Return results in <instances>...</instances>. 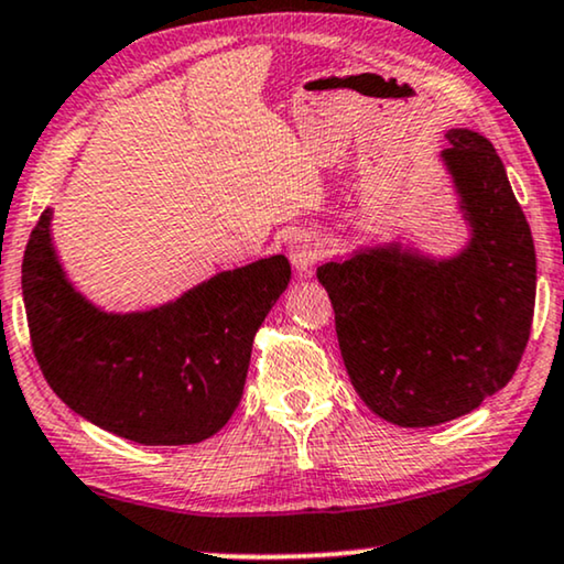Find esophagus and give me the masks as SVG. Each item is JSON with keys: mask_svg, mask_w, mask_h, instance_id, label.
<instances>
[{"mask_svg": "<svg viewBox=\"0 0 564 564\" xmlns=\"http://www.w3.org/2000/svg\"><path fill=\"white\" fill-rule=\"evenodd\" d=\"M319 254H322V239L314 235V231H299V235L291 237L289 258L294 262L299 275L312 273V268L317 265Z\"/></svg>", "mask_w": 564, "mask_h": 564, "instance_id": "obj_1", "label": "esophagus"}]
</instances>
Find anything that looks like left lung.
Here are the masks:
<instances>
[{"label":"left lung","mask_w":564,"mask_h":564,"mask_svg":"<svg viewBox=\"0 0 564 564\" xmlns=\"http://www.w3.org/2000/svg\"><path fill=\"white\" fill-rule=\"evenodd\" d=\"M446 139L441 156L471 227L467 250L427 260L392 245L317 268L352 387L402 427L448 423L500 392L534 319V239L506 167L475 131Z\"/></svg>","instance_id":"obj_1"}]
</instances>
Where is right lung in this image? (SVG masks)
Returning a JSON list of instances; mask_svg holds the SVG:
<instances>
[{
    "label": "right lung",
    "instance_id": "right-lung-1",
    "mask_svg": "<svg viewBox=\"0 0 564 564\" xmlns=\"http://www.w3.org/2000/svg\"><path fill=\"white\" fill-rule=\"evenodd\" d=\"M289 278L273 254L152 312H100L64 278L46 208L22 258V299L37 366L77 415L133 444L185 446L237 410L254 333Z\"/></svg>",
    "mask_w": 564,
    "mask_h": 564
}]
</instances>
